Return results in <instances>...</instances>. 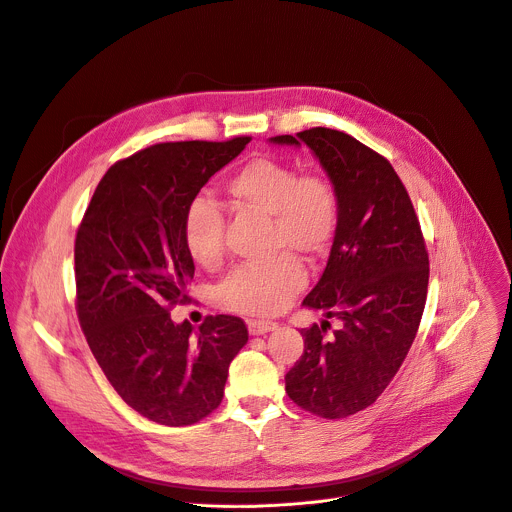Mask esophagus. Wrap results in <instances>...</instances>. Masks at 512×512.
<instances>
[{
    "label": "esophagus",
    "instance_id": "34e87169",
    "mask_svg": "<svg viewBox=\"0 0 512 512\" xmlns=\"http://www.w3.org/2000/svg\"><path fill=\"white\" fill-rule=\"evenodd\" d=\"M272 330H277V324L274 322H266V320H250L248 322V332L252 336H260V334H266Z\"/></svg>",
    "mask_w": 512,
    "mask_h": 512
}]
</instances>
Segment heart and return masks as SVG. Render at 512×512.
Here are the masks:
<instances>
[{
	"instance_id": "b5f03b06",
	"label": "heart",
	"mask_w": 512,
	"mask_h": 512,
	"mask_svg": "<svg viewBox=\"0 0 512 512\" xmlns=\"http://www.w3.org/2000/svg\"><path fill=\"white\" fill-rule=\"evenodd\" d=\"M235 209L268 215L266 262L235 268L217 291L219 305L244 316L279 313L305 285L301 262L324 256L338 227V194L320 172L299 174L291 164L256 157L225 180ZM184 246L201 268L213 270L225 256V217L209 199H196L182 223Z\"/></svg>"
}]
</instances>
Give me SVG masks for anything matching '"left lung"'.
Returning a JSON list of instances; mask_svg holds the SVG:
<instances>
[{"instance_id":"obj_1","label":"left lung","mask_w":512,"mask_h":512,"mask_svg":"<svg viewBox=\"0 0 512 512\" xmlns=\"http://www.w3.org/2000/svg\"><path fill=\"white\" fill-rule=\"evenodd\" d=\"M270 141L305 143L338 194L328 264L303 305L343 326L330 337L327 320L301 330L303 355L285 389L311 414L346 418L381 396L416 338L428 289L420 223L396 170L355 137L313 127Z\"/></svg>"}]
</instances>
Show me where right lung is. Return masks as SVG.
Returning <instances> with one entry per match:
<instances>
[{"instance_id":"1","label":"right lung","mask_w":512,"mask_h":512,"mask_svg":"<svg viewBox=\"0 0 512 512\" xmlns=\"http://www.w3.org/2000/svg\"><path fill=\"white\" fill-rule=\"evenodd\" d=\"M248 143H157L125 157L96 186L75 235V307L92 355L116 393L157 424L209 416L248 342L235 316H209L196 332L170 318L194 277L184 215Z\"/></svg>"}]
</instances>
